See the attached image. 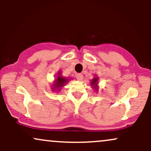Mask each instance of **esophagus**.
<instances>
[{"label":"esophagus","mask_w":151,"mask_h":151,"mask_svg":"<svg viewBox=\"0 0 151 151\" xmlns=\"http://www.w3.org/2000/svg\"><path fill=\"white\" fill-rule=\"evenodd\" d=\"M82 79H83V75H82V74H77V80L81 81V80H82Z\"/></svg>","instance_id":"34e87169"}]
</instances>
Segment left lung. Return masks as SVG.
Wrapping results in <instances>:
<instances>
[{
	"mask_svg": "<svg viewBox=\"0 0 151 151\" xmlns=\"http://www.w3.org/2000/svg\"><path fill=\"white\" fill-rule=\"evenodd\" d=\"M99 77H95L93 79H91V85L92 86L93 89H94V90H96V91H98V82H99Z\"/></svg>",
	"mask_w": 151,
	"mask_h": 151,
	"instance_id": "obj_1",
	"label": "left lung"
}]
</instances>
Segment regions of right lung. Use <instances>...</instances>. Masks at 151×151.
<instances>
[{
	"instance_id": "right-lung-1",
	"label": "right lung",
	"mask_w": 151,
	"mask_h": 151,
	"mask_svg": "<svg viewBox=\"0 0 151 151\" xmlns=\"http://www.w3.org/2000/svg\"><path fill=\"white\" fill-rule=\"evenodd\" d=\"M70 80V78L68 77H65L62 75V73L60 72H59L58 74H57L56 77H55V81H54V83L52 84V91H57V92H59V91L61 90V89L64 86L66 85L67 82Z\"/></svg>"
}]
</instances>
